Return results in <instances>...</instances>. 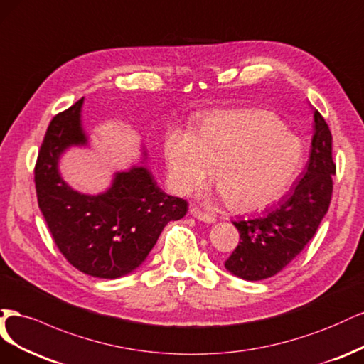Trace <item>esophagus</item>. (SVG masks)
<instances>
[{
	"label": "esophagus",
	"mask_w": 364,
	"mask_h": 364,
	"mask_svg": "<svg viewBox=\"0 0 364 364\" xmlns=\"http://www.w3.org/2000/svg\"><path fill=\"white\" fill-rule=\"evenodd\" d=\"M191 215L198 219V220H203V222H207V224H213V222H216V218L213 215H208L205 212H203V210H199L198 207H192L191 208Z\"/></svg>",
	"instance_id": "esophagus-1"
}]
</instances>
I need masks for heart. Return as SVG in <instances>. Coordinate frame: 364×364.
Here are the masks:
<instances>
[{"mask_svg": "<svg viewBox=\"0 0 364 364\" xmlns=\"http://www.w3.org/2000/svg\"><path fill=\"white\" fill-rule=\"evenodd\" d=\"M165 159L178 193L201 189L215 168V184L227 204L255 210L289 189L302 165V146L272 113L227 110L204 118L195 134L171 130Z\"/></svg>", "mask_w": 364, "mask_h": 364, "instance_id": "b5f03b06", "label": "heart"}]
</instances>
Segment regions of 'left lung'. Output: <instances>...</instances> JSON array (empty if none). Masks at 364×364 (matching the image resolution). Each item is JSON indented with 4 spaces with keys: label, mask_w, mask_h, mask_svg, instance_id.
<instances>
[{
    "label": "left lung",
    "mask_w": 364,
    "mask_h": 364,
    "mask_svg": "<svg viewBox=\"0 0 364 364\" xmlns=\"http://www.w3.org/2000/svg\"><path fill=\"white\" fill-rule=\"evenodd\" d=\"M313 139L306 171L287 196L263 213L232 224L240 242L225 262L227 271L242 279L274 277L306 248L328 212L333 193V137L318 110H313Z\"/></svg>",
    "instance_id": "left-lung-1"
}]
</instances>
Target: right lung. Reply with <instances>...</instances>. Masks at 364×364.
I'll use <instances>...</instances> for the list:
<instances>
[{"mask_svg":"<svg viewBox=\"0 0 364 364\" xmlns=\"http://www.w3.org/2000/svg\"><path fill=\"white\" fill-rule=\"evenodd\" d=\"M83 98L55 114L38 156L34 183L41 212L57 248L78 271L97 278H119L142 264L168 222L181 219L187 201L163 192L146 168L114 172L98 195L74 191L60 175L58 161L71 146H86L81 124Z\"/></svg>","mask_w":364,"mask_h":364,"instance_id":"right-lung-1","label":"right lung"}]
</instances>
